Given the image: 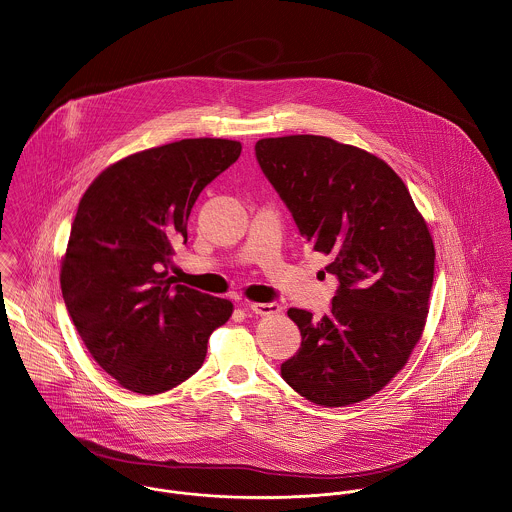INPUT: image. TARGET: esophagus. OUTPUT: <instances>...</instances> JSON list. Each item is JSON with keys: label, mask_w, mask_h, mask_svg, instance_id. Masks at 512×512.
Returning <instances> with one entry per match:
<instances>
[{"label": "esophagus", "mask_w": 512, "mask_h": 512, "mask_svg": "<svg viewBox=\"0 0 512 512\" xmlns=\"http://www.w3.org/2000/svg\"><path fill=\"white\" fill-rule=\"evenodd\" d=\"M253 314L261 315V317H271V315H278L282 312V306L276 304V302H269V304H261V302H255L249 306Z\"/></svg>", "instance_id": "obj_1"}]
</instances>
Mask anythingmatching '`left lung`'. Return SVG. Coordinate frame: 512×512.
<instances>
[{
	"label": "left lung",
	"mask_w": 512,
	"mask_h": 512,
	"mask_svg": "<svg viewBox=\"0 0 512 512\" xmlns=\"http://www.w3.org/2000/svg\"><path fill=\"white\" fill-rule=\"evenodd\" d=\"M257 161L314 251L339 278L331 314L290 308L300 351L284 382L323 407L380 392L419 343L433 288L434 243L405 183L384 161L327 136L263 138Z\"/></svg>",
	"instance_id": "8db88e82"
}]
</instances>
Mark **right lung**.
Returning a JSON list of instances; mask_svg holds the SVG:
<instances>
[{"instance_id":"add662e5","label":"right lung","mask_w":512,"mask_h":512,"mask_svg":"<svg viewBox=\"0 0 512 512\" xmlns=\"http://www.w3.org/2000/svg\"><path fill=\"white\" fill-rule=\"evenodd\" d=\"M241 154L224 138H187L118 159L79 200L60 286L95 362L134 394H163L204 362L234 304L175 284L167 263L200 191Z\"/></svg>"}]
</instances>
